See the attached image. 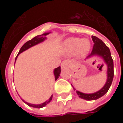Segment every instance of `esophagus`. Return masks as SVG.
I'll return each instance as SVG.
<instances>
[{
  "label": "esophagus",
  "mask_w": 123,
  "mask_h": 123,
  "mask_svg": "<svg viewBox=\"0 0 123 123\" xmlns=\"http://www.w3.org/2000/svg\"><path fill=\"white\" fill-rule=\"evenodd\" d=\"M70 62L68 60L66 61H63L61 62V67L62 68H64V67H70Z\"/></svg>",
  "instance_id": "34e87169"
}]
</instances>
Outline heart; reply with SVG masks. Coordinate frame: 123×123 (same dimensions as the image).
I'll use <instances>...</instances> for the list:
<instances>
[{
	"mask_svg": "<svg viewBox=\"0 0 123 123\" xmlns=\"http://www.w3.org/2000/svg\"><path fill=\"white\" fill-rule=\"evenodd\" d=\"M64 47L69 52L77 50L80 55H84L90 48V43L87 39H79L76 37L68 38L64 42Z\"/></svg>",
	"mask_w": 123,
	"mask_h": 123,
	"instance_id": "heart-1",
	"label": "heart"
}]
</instances>
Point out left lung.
I'll return each instance as SVG.
<instances>
[{
	"label": "left lung",
	"mask_w": 123,
	"mask_h": 123,
	"mask_svg": "<svg viewBox=\"0 0 123 123\" xmlns=\"http://www.w3.org/2000/svg\"><path fill=\"white\" fill-rule=\"evenodd\" d=\"M92 39L94 44L93 46L92 51L88 57L97 55L103 58L104 61L105 62V63L107 65V80L106 84L103 88H101L100 90L94 93L86 94V93L80 92L78 91L76 92L77 94L79 95L80 98H82L84 99H86V100H95L102 97L103 95H105L106 93L108 92L109 89L111 86L114 76L113 60L111 57V52H110L109 49L102 41L97 37L92 35Z\"/></svg>",
	"instance_id": "obj_1"
}]
</instances>
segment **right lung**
I'll return each instance as SVG.
<instances>
[{"label":"right lung","instance_id":"right-lung-1","mask_svg":"<svg viewBox=\"0 0 123 123\" xmlns=\"http://www.w3.org/2000/svg\"><path fill=\"white\" fill-rule=\"evenodd\" d=\"M49 34V33H43L42 35H37V36H36L35 37H33V39H31V40L28 41H27L26 43H24V45L21 47L20 49V51H19V53L17 55V56L16 57V60L17 59L18 56V55L21 53H22L23 51H25V50H27L28 49L30 48L32 46L35 45H37L38 43H41V42H42L43 41L45 40L46 39V37H45V35H47ZM60 74H61V67H59L58 68H56L54 70V74H55V80H56L58 78H59V76H60ZM52 98H53V95H51V98L49 99L48 101H47L45 102H44V103H41V104H39V105H34V104H30V103H27V102H25L24 101V102H25L28 105L30 106V107H35V108H41V107H45V106L47 105V104H48L51 100H52Z\"/></svg>","mask_w":123,"mask_h":123}]
</instances>
